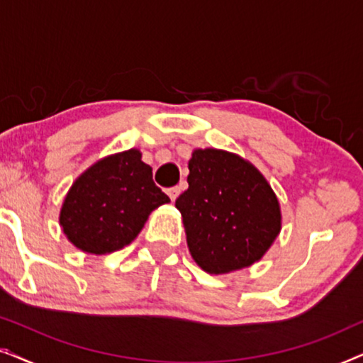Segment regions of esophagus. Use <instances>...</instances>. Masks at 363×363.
Instances as JSON below:
<instances>
[{
	"label": "esophagus",
	"instance_id": "esophagus-1",
	"mask_svg": "<svg viewBox=\"0 0 363 363\" xmlns=\"http://www.w3.org/2000/svg\"><path fill=\"white\" fill-rule=\"evenodd\" d=\"M180 191H182V188H180V186H172V188H168V190H167L168 196H170V200H172V201H175V200H177L178 195H180Z\"/></svg>",
	"mask_w": 363,
	"mask_h": 363
}]
</instances>
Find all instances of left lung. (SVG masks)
Masks as SVG:
<instances>
[{"instance_id": "left-lung-1", "label": "left lung", "mask_w": 363, "mask_h": 363, "mask_svg": "<svg viewBox=\"0 0 363 363\" xmlns=\"http://www.w3.org/2000/svg\"><path fill=\"white\" fill-rule=\"evenodd\" d=\"M188 190L177 198L198 266L223 274L251 266L281 231V210L264 177L235 153L195 150Z\"/></svg>"}]
</instances>
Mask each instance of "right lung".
Returning a JSON list of instances; mask_svg holds the SVG:
<instances>
[{
    "instance_id": "right-lung-1",
    "label": "right lung",
    "mask_w": 363,
    "mask_h": 363,
    "mask_svg": "<svg viewBox=\"0 0 363 363\" xmlns=\"http://www.w3.org/2000/svg\"><path fill=\"white\" fill-rule=\"evenodd\" d=\"M138 150L97 162L77 178L61 210L69 241L92 255L122 250L133 241L150 213L170 201L153 183L152 167Z\"/></svg>"
}]
</instances>
